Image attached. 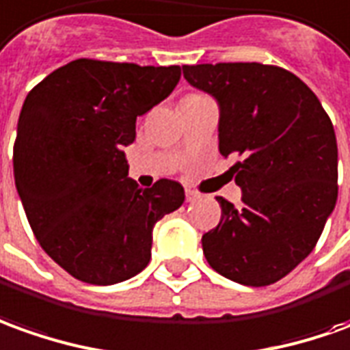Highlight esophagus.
Segmentation results:
<instances>
[{"label": "esophagus", "mask_w": 350, "mask_h": 350, "mask_svg": "<svg viewBox=\"0 0 350 350\" xmlns=\"http://www.w3.org/2000/svg\"><path fill=\"white\" fill-rule=\"evenodd\" d=\"M202 196H200L198 192H194V190H187V202H196V200H200Z\"/></svg>", "instance_id": "obj_1"}]
</instances>
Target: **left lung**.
<instances>
[{
	"label": "left lung",
	"mask_w": 350,
	"mask_h": 350,
	"mask_svg": "<svg viewBox=\"0 0 350 350\" xmlns=\"http://www.w3.org/2000/svg\"><path fill=\"white\" fill-rule=\"evenodd\" d=\"M219 105V152L242 207L225 198L202 236L209 267L244 286H269L314 250L337 202V141L329 116L295 74L259 62L183 66Z\"/></svg>",
	"instance_id": "obj_1"
}]
</instances>
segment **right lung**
I'll list each match as a JSON object with an SVG mask.
<instances>
[{"label": "right lung", "instance_id": "right-lung-1", "mask_svg": "<svg viewBox=\"0 0 350 350\" xmlns=\"http://www.w3.org/2000/svg\"><path fill=\"white\" fill-rule=\"evenodd\" d=\"M180 66L78 59L28 93L13 150L14 185L33 236L53 261L95 286L129 280L150 261L152 228L179 209L185 189H139L124 146L137 116L161 103Z\"/></svg>", "mask_w": 350, "mask_h": 350}]
</instances>
